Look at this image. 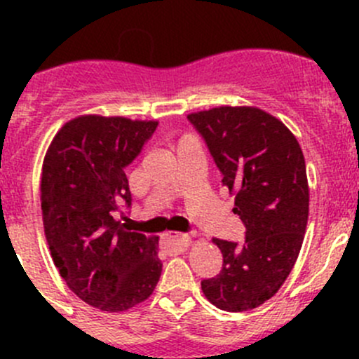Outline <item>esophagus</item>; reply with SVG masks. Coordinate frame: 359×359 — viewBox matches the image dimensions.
<instances>
[{"mask_svg": "<svg viewBox=\"0 0 359 359\" xmlns=\"http://www.w3.org/2000/svg\"><path fill=\"white\" fill-rule=\"evenodd\" d=\"M163 241H165V247L168 248L170 252H175V253L186 252V250L191 247V243H193L187 234H179V233L166 234Z\"/></svg>", "mask_w": 359, "mask_h": 359, "instance_id": "34e87169", "label": "esophagus"}]
</instances>
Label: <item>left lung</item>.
<instances>
[{
  "label": "left lung",
  "instance_id": "1",
  "mask_svg": "<svg viewBox=\"0 0 359 359\" xmlns=\"http://www.w3.org/2000/svg\"><path fill=\"white\" fill-rule=\"evenodd\" d=\"M201 133L222 186L234 194L233 212L243 220L245 243L217 240L222 271L201 281L215 307L255 309L274 297L292 273L309 217L306 161L295 135L269 112L220 106L187 114Z\"/></svg>",
  "mask_w": 359,
  "mask_h": 359
}]
</instances>
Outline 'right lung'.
<instances>
[{
    "mask_svg": "<svg viewBox=\"0 0 359 359\" xmlns=\"http://www.w3.org/2000/svg\"><path fill=\"white\" fill-rule=\"evenodd\" d=\"M156 126L123 116H78L55 133L43 159V227L53 264L83 302L106 313L149 299L161 276L159 238L132 233L112 217L132 203L125 166Z\"/></svg>",
    "mask_w": 359,
    "mask_h": 359,
    "instance_id": "obj_1",
    "label": "right lung"
}]
</instances>
